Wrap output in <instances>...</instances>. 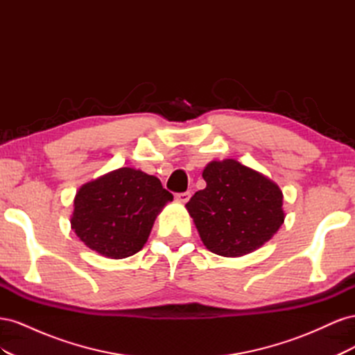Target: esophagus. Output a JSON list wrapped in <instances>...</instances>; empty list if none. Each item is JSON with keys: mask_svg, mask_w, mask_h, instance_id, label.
I'll return each mask as SVG.
<instances>
[{"mask_svg": "<svg viewBox=\"0 0 355 355\" xmlns=\"http://www.w3.org/2000/svg\"><path fill=\"white\" fill-rule=\"evenodd\" d=\"M189 198H191V192H188V191H187V192H179V194L175 196V200H176L178 202H182V204L188 202Z\"/></svg>", "mask_w": 355, "mask_h": 355, "instance_id": "34e87169", "label": "esophagus"}]
</instances>
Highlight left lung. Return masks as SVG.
Segmentation results:
<instances>
[{
	"label": "left lung",
	"mask_w": 355,
	"mask_h": 355,
	"mask_svg": "<svg viewBox=\"0 0 355 355\" xmlns=\"http://www.w3.org/2000/svg\"><path fill=\"white\" fill-rule=\"evenodd\" d=\"M207 187L187 202L204 245L225 257L259 249L284 222L283 192L275 182L232 158L202 170Z\"/></svg>",
	"instance_id": "left-lung-1"
}]
</instances>
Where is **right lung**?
I'll list each match as a JSON object with an SVG mask.
<instances>
[{"instance_id": "right-lung-1", "label": "right lung", "mask_w": 355, "mask_h": 355, "mask_svg": "<svg viewBox=\"0 0 355 355\" xmlns=\"http://www.w3.org/2000/svg\"><path fill=\"white\" fill-rule=\"evenodd\" d=\"M171 200L158 178L121 167L77 191L71 228L89 249L124 259L142 250L158 213Z\"/></svg>"}]
</instances>
